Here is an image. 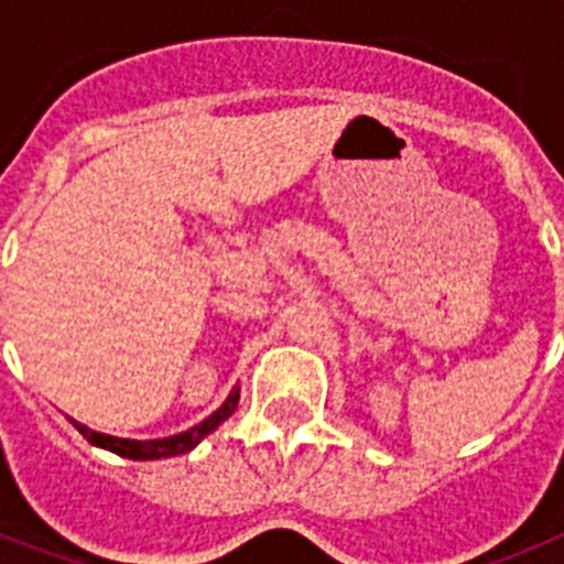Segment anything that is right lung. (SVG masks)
<instances>
[{"instance_id": "right-lung-1", "label": "right lung", "mask_w": 564, "mask_h": 564, "mask_svg": "<svg viewBox=\"0 0 564 564\" xmlns=\"http://www.w3.org/2000/svg\"><path fill=\"white\" fill-rule=\"evenodd\" d=\"M237 403H239V390H231V395L226 398V403H223L220 410L214 412V415H208L206 421L192 426V430L181 432V435L163 437V441H127V437L101 435V432L87 430V426H82V423L76 421H73V426H76V430L82 432L93 446H101V449H109L115 452V455L129 457V460H158V457H174V455H186V452H192L203 437L212 435V432L217 430L226 417L234 415Z\"/></svg>"}]
</instances>
